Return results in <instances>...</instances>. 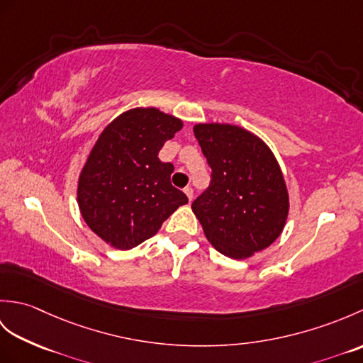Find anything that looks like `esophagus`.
Segmentation results:
<instances>
[{
  "label": "esophagus",
  "mask_w": 363,
  "mask_h": 363,
  "mask_svg": "<svg viewBox=\"0 0 363 363\" xmlns=\"http://www.w3.org/2000/svg\"><path fill=\"white\" fill-rule=\"evenodd\" d=\"M184 194L187 195L189 201H191V199H194V189H191V187H186V189H184Z\"/></svg>",
  "instance_id": "esophagus-1"
}]
</instances>
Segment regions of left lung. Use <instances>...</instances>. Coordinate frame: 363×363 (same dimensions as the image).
Masks as SVG:
<instances>
[{"mask_svg": "<svg viewBox=\"0 0 363 363\" xmlns=\"http://www.w3.org/2000/svg\"><path fill=\"white\" fill-rule=\"evenodd\" d=\"M196 140L212 168L211 184L194 203L196 218L215 248L246 259L281 235L289 194L268 146L233 125H196Z\"/></svg>", "mask_w": 363, "mask_h": 363, "instance_id": "left-lung-1", "label": "left lung"}]
</instances>
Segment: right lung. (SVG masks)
<instances>
[{"label":"right lung","mask_w":363,"mask_h":363,"mask_svg":"<svg viewBox=\"0 0 363 363\" xmlns=\"http://www.w3.org/2000/svg\"><path fill=\"white\" fill-rule=\"evenodd\" d=\"M181 128L173 115L138 107L115 118L90 151L78 204L89 228L113 248L140 245L189 203L169 181L173 164L159 159L162 146Z\"/></svg>","instance_id":"obj_1"}]
</instances>
